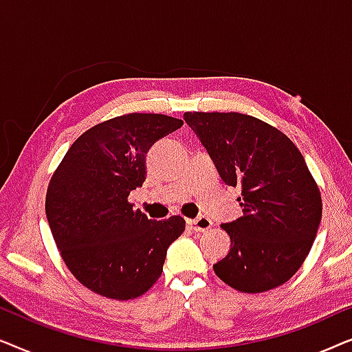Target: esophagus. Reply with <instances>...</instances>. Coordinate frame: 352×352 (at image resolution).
Instances as JSON below:
<instances>
[{"mask_svg": "<svg viewBox=\"0 0 352 352\" xmlns=\"http://www.w3.org/2000/svg\"><path fill=\"white\" fill-rule=\"evenodd\" d=\"M213 223H211L210 218H206V216H199L197 219H187V228L190 230H194V232H205V230H208Z\"/></svg>", "mask_w": 352, "mask_h": 352, "instance_id": "1", "label": "esophagus"}]
</instances>
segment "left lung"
I'll return each instance as SVG.
<instances>
[{
	"mask_svg": "<svg viewBox=\"0 0 352 352\" xmlns=\"http://www.w3.org/2000/svg\"><path fill=\"white\" fill-rule=\"evenodd\" d=\"M228 186L240 187L243 216L221 224L230 250L213 264L221 280L263 293L295 276L314 243L322 218L319 187L298 147L277 128L229 112H186Z\"/></svg>",
	"mask_w": 352,
	"mask_h": 352,
	"instance_id": "8db88e82",
	"label": "left lung"
}]
</instances>
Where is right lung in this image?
I'll use <instances>...</instances> for the list:
<instances>
[{
  "instance_id": "1",
  "label": "right lung",
  "mask_w": 352,
  "mask_h": 352,
  "mask_svg": "<svg viewBox=\"0 0 352 352\" xmlns=\"http://www.w3.org/2000/svg\"><path fill=\"white\" fill-rule=\"evenodd\" d=\"M182 124L160 113L107 120L81 134L52 175L47 223L69 271L91 292L133 300L162 276L186 221L148 219L128 197L146 181L148 148Z\"/></svg>"
}]
</instances>
